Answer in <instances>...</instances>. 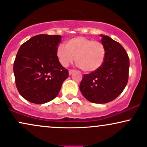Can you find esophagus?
I'll return each mask as SVG.
<instances>
[{
  "instance_id": "34e87169",
  "label": "esophagus",
  "mask_w": 147,
  "mask_h": 147,
  "mask_svg": "<svg viewBox=\"0 0 147 147\" xmlns=\"http://www.w3.org/2000/svg\"><path fill=\"white\" fill-rule=\"evenodd\" d=\"M74 72V70L69 69V75H71V74H73Z\"/></svg>"
}]
</instances>
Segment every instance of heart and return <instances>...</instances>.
Returning a JSON list of instances; mask_svg holds the SVG:
<instances>
[{
  "label": "heart",
  "instance_id": "b5f03b06",
  "mask_svg": "<svg viewBox=\"0 0 147 147\" xmlns=\"http://www.w3.org/2000/svg\"><path fill=\"white\" fill-rule=\"evenodd\" d=\"M57 46L56 55L60 64L67 67L75 59L78 66L86 72L98 69L104 62L106 50L100 41L84 37L69 39L65 43Z\"/></svg>",
  "mask_w": 147,
  "mask_h": 147
}]
</instances>
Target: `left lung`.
<instances>
[{"label":"left lung","instance_id":"obj_1","mask_svg":"<svg viewBox=\"0 0 147 147\" xmlns=\"http://www.w3.org/2000/svg\"><path fill=\"white\" fill-rule=\"evenodd\" d=\"M101 37L106 50L104 62L98 69L84 74L80 84L83 96L94 104H106L117 98L129 76V59L123 47L108 36Z\"/></svg>","mask_w":147,"mask_h":147}]
</instances>
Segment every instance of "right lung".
Masks as SVG:
<instances>
[{
	"label": "right lung",
	"mask_w": 147,
	"mask_h": 147,
	"mask_svg": "<svg viewBox=\"0 0 147 147\" xmlns=\"http://www.w3.org/2000/svg\"><path fill=\"white\" fill-rule=\"evenodd\" d=\"M61 35H38L20 46L13 63L16 87L21 96L37 104L55 98L68 70L60 64L56 55Z\"/></svg>",
	"instance_id": "right-lung-1"
}]
</instances>
